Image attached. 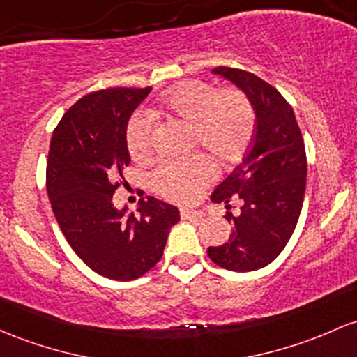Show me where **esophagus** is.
<instances>
[{
	"mask_svg": "<svg viewBox=\"0 0 357 357\" xmlns=\"http://www.w3.org/2000/svg\"><path fill=\"white\" fill-rule=\"evenodd\" d=\"M179 215H181L183 220H198V218L203 217L202 211H197V210H181L179 211Z\"/></svg>",
	"mask_w": 357,
	"mask_h": 357,
	"instance_id": "1",
	"label": "esophagus"
}]
</instances>
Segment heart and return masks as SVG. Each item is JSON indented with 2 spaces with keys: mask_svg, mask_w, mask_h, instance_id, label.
<instances>
[{
  "mask_svg": "<svg viewBox=\"0 0 357 357\" xmlns=\"http://www.w3.org/2000/svg\"><path fill=\"white\" fill-rule=\"evenodd\" d=\"M152 116H166L190 125V147L203 149L218 166H229L245 154L254 137L256 113L244 91H217L203 81H185L169 89ZM154 147V120L137 113L127 125L132 159L146 160ZM211 166L203 158L164 162L152 172V186L164 198L190 203L208 186Z\"/></svg>",
  "mask_w": 357,
  "mask_h": 357,
  "instance_id": "obj_1",
  "label": "heart"
}]
</instances>
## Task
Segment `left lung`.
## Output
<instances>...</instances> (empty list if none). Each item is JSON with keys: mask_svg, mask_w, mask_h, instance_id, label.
<instances>
[{"mask_svg": "<svg viewBox=\"0 0 357 357\" xmlns=\"http://www.w3.org/2000/svg\"><path fill=\"white\" fill-rule=\"evenodd\" d=\"M248 95L256 112L252 144L242 162L211 193V202L241 205L227 211L234 225L229 242L208 248V257L229 271L248 273L273 262L288 244L307 185V154L300 127L289 103L274 86L244 69L220 68Z\"/></svg>", "mask_w": 357, "mask_h": 357, "instance_id": "left-lung-1", "label": "left lung"}]
</instances>
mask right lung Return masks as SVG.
I'll return each instance as SVG.
<instances>
[{"label":"right lung","instance_id":"add662e5","mask_svg":"<svg viewBox=\"0 0 357 357\" xmlns=\"http://www.w3.org/2000/svg\"><path fill=\"white\" fill-rule=\"evenodd\" d=\"M151 89L89 93L64 113L50 139L47 195L59 227L84 264L116 281L151 271L179 222V210L154 197L140 199L137 213L113 206V193L123 185L115 178L130 164L128 119Z\"/></svg>","mask_w":357,"mask_h":357}]
</instances>
